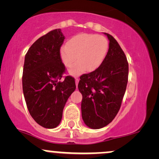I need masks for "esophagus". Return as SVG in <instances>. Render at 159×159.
Instances as JSON below:
<instances>
[{
  "label": "esophagus",
  "instance_id": "esophagus-1",
  "mask_svg": "<svg viewBox=\"0 0 159 159\" xmlns=\"http://www.w3.org/2000/svg\"><path fill=\"white\" fill-rule=\"evenodd\" d=\"M78 82H79V79H78V78H75V84H76V87H78Z\"/></svg>",
  "mask_w": 159,
  "mask_h": 159
}]
</instances>
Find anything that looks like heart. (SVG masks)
<instances>
[{
	"label": "heart",
	"mask_w": 159,
	"mask_h": 159,
	"mask_svg": "<svg viewBox=\"0 0 159 159\" xmlns=\"http://www.w3.org/2000/svg\"><path fill=\"white\" fill-rule=\"evenodd\" d=\"M108 50V42L102 36L93 34H80L69 40L68 44L60 49V57L69 72L79 75L85 72H93L102 63Z\"/></svg>",
	"instance_id": "obj_1"
}]
</instances>
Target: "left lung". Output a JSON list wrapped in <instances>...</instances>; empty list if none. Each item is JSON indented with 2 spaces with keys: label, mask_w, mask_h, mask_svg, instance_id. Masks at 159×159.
Returning <instances> with one entry per match:
<instances>
[{
  "label": "left lung",
  "mask_w": 159,
  "mask_h": 159,
  "mask_svg": "<svg viewBox=\"0 0 159 159\" xmlns=\"http://www.w3.org/2000/svg\"><path fill=\"white\" fill-rule=\"evenodd\" d=\"M109 40L105 60L93 72L80 77L82 94L81 115L87 126L98 129L114 119L121 106L129 75L126 57L116 40L104 33Z\"/></svg>",
  "instance_id": "8db88e82"
}]
</instances>
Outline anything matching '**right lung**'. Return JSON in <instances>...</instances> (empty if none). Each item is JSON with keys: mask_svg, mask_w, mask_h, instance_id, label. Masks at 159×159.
Wrapping results in <instances>:
<instances>
[{"mask_svg": "<svg viewBox=\"0 0 159 159\" xmlns=\"http://www.w3.org/2000/svg\"><path fill=\"white\" fill-rule=\"evenodd\" d=\"M61 29L39 38L27 51L24 63L22 88L27 109L35 121L46 129L61 123L63 111L76 88L75 79L66 76L60 57L64 41Z\"/></svg>", "mask_w": 159, "mask_h": 159, "instance_id": "add662e5", "label": "right lung"}]
</instances>
